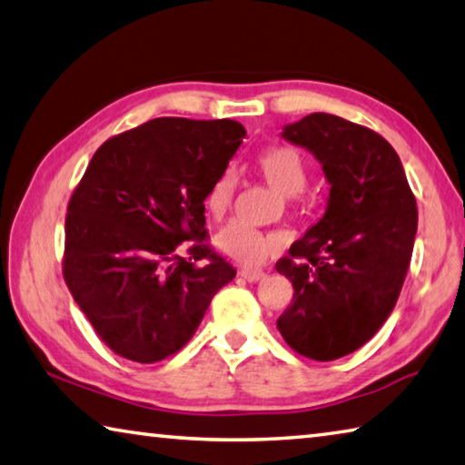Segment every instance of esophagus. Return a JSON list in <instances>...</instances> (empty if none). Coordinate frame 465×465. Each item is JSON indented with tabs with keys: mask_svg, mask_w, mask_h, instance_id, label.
Masks as SVG:
<instances>
[{
	"mask_svg": "<svg viewBox=\"0 0 465 465\" xmlns=\"http://www.w3.org/2000/svg\"><path fill=\"white\" fill-rule=\"evenodd\" d=\"M241 275L247 282H259V280L265 278V272H262V270H242Z\"/></svg>",
	"mask_w": 465,
	"mask_h": 465,
	"instance_id": "obj_1",
	"label": "esophagus"
}]
</instances>
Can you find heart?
Returning <instances> with one entry per match:
<instances>
[{
  "mask_svg": "<svg viewBox=\"0 0 465 465\" xmlns=\"http://www.w3.org/2000/svg\"><path fill=\"white\" fill-rule=\"evenodd\" d=\"M255 167L267 185L275 192L294 198L304 190L306 165L302 154L292 146H267L255 157ZM237 177L232 171H223L206 193V210L212 218L220 220L231 208ZM216 249L231 262L242 267H257L283 247L278 232H262L242 223H231L216 234Z\"/></svg>",
  "mask_w": 465,
  "mask_h": 465,
  "instance_id": "b5f03b06",
  "label": "heart"
}]
</instances>
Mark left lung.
<instances>
[{
  "instance_id": "left-lung-1",
  "label": "left lung",
  "mask_w": 465,
  "mask_h": 465,
  "mask_svg": "<svg viewBox=\"0 0 465 465\" xmlns=\"http://www.w3.org/2000/svg\"><path fill=\"white\" fill-rule=\"evenodd\" d=\"M282 138L321 163L327 210L275 270L294 298L278 331L300 355L332 361L376 335L401 296L417 237V200L386 138L332 114L314 112Z\"/></svg>"
}]
</instances>
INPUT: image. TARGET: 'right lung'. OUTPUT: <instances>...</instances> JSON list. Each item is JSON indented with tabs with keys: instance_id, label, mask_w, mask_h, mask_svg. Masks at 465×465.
I'll list each match as a JSON object with an SVG mask.
<instances>
[{
	"instance_id": "1",
	"label": "right lung",
	"mask_w": 465,
	"mask_h": 465,
	"mask_svg": "<svg viewBox=\"0 0 465 465\" xmlns=\"http://www.w3.org/2000/svg\"><path fill=\"white\" fill-rule=\"evenodd\" d=\"M245 134L237 120L154 118L89 161L64 220L63 275L114 353L138 363L173 355L237 275L202 242L203 200Z\"/></svg>"
}]
</instances>
